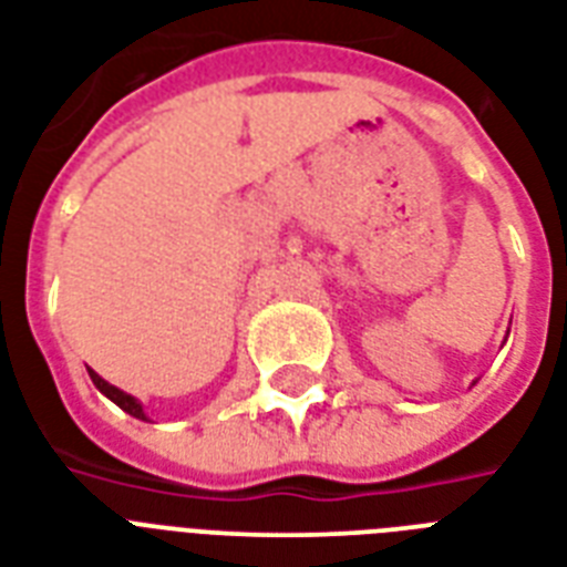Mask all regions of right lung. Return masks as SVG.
<instances>
[{
    "label": "right lung",
    "instance_id": "obj_1",
    "mask_svg": "<svg viewBox=\"0 0 567 567\" xmlns=\"http://www.w3.org/2000/svg\"><path fill=\"white\" fill-rule=\"evenodd\" d=\"M87 373H91L93 385L100 388V394L109 396L111 403H117L120 409H123V412L132 414V417H137V421H150V417H146V412H144V403H141L137 396L126 394V391H120L117 385H111V382H105V379H102L96 371H91V368H87Z\"/></svg>",
    "mask_w": 567,
    "mask_h": 567
}]
</instances>
